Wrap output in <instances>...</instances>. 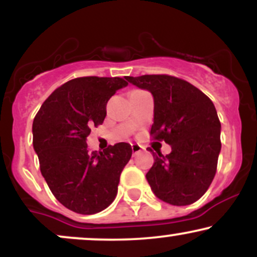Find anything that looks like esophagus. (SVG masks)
Listing matches in <instances>:
<instances>
[{"label": "esophagus", "instance_id": "esophagus-1", "mask_svg": "<svg viewBox=\"0 0 257 257\" xmlns=\"http://www.w3.org/2000/svg\"><path fill=\"white\" fill-rule=\"evenodd\" d=\"M144 150L143 146L138 145V144H134V145H132V151H133V155H137V153L141 152Z\"/></svg>", "mask_w": 257, "mask_h": 257}]
</instances>
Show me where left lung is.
<instances>
[{
    "instance_id": "left-lung-1",
    "label": "left lung",
    "mask_w": 257,
    "mask_h": 257,
    "mask_svg": "<svg viewBox=\"0 0 257 257\" xmlns=\"http://www.w3.org/2000/svg\"><path fill=\"white\" fill-rule=\"evenodd\" d=\"M125 79L152 94L151 135L172 146L167 156L153 153L155 163L146 174L151 190L172 205L192 204L213 181L221 151V123L213 101L198 88L173 76Z\"/></svg>"
}]
</instances>
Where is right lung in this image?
<instances>
[{"mask_svg": "<svg viewBox=\"0 0 257 257\" xmlns=\"http://www.w3.org/2000/svg\"><path fill=\"white\" fill-rule=\"evenodd\" d=\"M126 85L119 77L71 79L48 96L32 123L42 176L55 198L75 213H99L116 198L132 146L119 143L89 152L85 140L91 126L104 122L111 96Z\"/></svg>", "mask_w": 257, "mask_h": 257, "instance_id": "1", "label": "right lung"}]
</instances>
